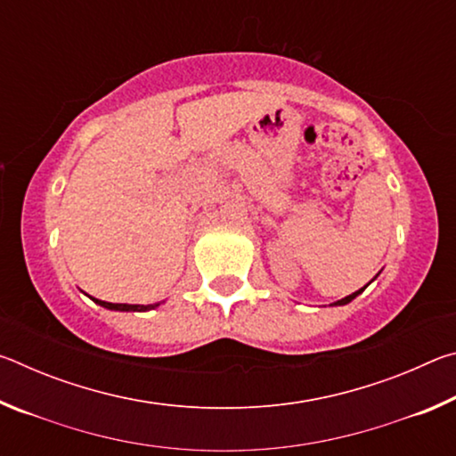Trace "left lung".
Returning a JSON list of instances; mask_svg holds the SVG:
<instances>
[{
    "instance_id": "1",
    "label": "left lung",
    "mask_w": 456,
    "mask_h": 456,
    "mask_svg": "<svg viewBox=\"0 0 456 456\" xmlns=\"http://www.w3.org/2000/svg\"><path fill=\"white\" fill-rule=\"evenodd\" d=\"M366 289V285H364V288H362V289H358V291H354L352 293V296H346V297H342V299H338V302H334V304H331V305H346V304H350L352 302V299L354 297H356V296H360V293L362 291H364Z\"/></svg>"
}]
</instances>
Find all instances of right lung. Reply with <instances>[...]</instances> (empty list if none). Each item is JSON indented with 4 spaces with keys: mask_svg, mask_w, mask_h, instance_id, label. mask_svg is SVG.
Masks as SVG:
<instances>
[{
    "mask_svg": "<svg viewBox=\"0 0 456 456\" xmlns=\"http://www.w3.org/2000/svg\"><path fill=\"white\" fill-rule=\"evenodd\" d=\"M94 299V304L106 307V310H114V312H149L154 310V307H159L160 304H151V305H130V304H110V302H102V299Z\"/></svg>",
    "mask_w": 456,
    "mask_h": 456,
    "instance_id": "add662e5",
    "label": "right lung"
}]
</instances>
